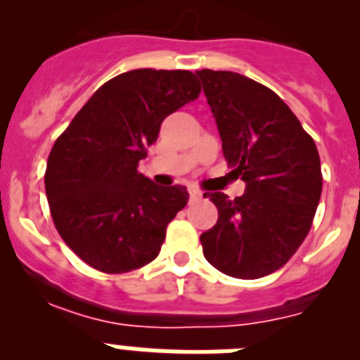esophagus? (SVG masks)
<instances>
[{
	"label": "esophagus",
	"instance_id": "1",
	"mask_svg": "<svg viewBox=\"0 0 360 360\" xmlns=\"http://www.w3.org/2000/svg\"><path fill=\"white\" fill-rule=\"evenodd\" d=\"M200 196H202V191L196 189V187H189V198H191V202H193V200H198Z\"/></svg>",
	"mask_w": 360,
	"mask_h": 360
}]
</instances>
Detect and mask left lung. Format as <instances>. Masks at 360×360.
<instances>
[{"mask_svg": "<svg viewBox=\"0 0 360 360\" xmlns=\"http://www.w3.org/2000/svg\"><path fill=\"white\" fill-rule=\"evenodd\" d=\"M224 157L245 193L209 198L218 221L200 236L214 269L257 279L281 269L303 243L316 216L323 174L316 142L278 94L234 72L198 70Z\"/></svg>", "mask_w": 360, "mask_h": 360, "instance_id": "1", "label": "left lung"}]
</instances>
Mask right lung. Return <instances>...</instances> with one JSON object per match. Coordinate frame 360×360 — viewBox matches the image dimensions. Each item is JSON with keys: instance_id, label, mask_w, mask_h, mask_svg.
Returning <instances> with one entry per match:
<instances>
[{"instance_id": "right-lung-1", "label": "right lung", "mask_w": 360, "mask_h": 360, "mask_svg": "<svg viewBox=\"0 0 360 360\" xmlns=\"http://www.w3.org/2000/svg\"><path fill=\"white\" fill-rule=\"evenodd\" d=\"M187 70L141 68L104 82L50 151L44 189L65 243L94 269L122 274L160 252L165 229L187 205L182 186L139 173L167 115L198 97Z\"/></svg>"}]
</instances>
